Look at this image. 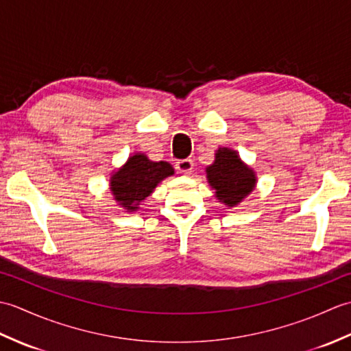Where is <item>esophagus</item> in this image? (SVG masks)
<instances>
[{"label":"esophagus","instance_id":"34e87169","mask_svg":"<svg viewBox=\"0 0 351 351\" xmlns=\"http://www.w3.org/2000/svg\"><path fill=\"white\" fill-rule=\"evenodd\" d=\"M193 166H195V164H193L191 160H180L176 162V170L182 175H190L193 171Z\"/></svg>","mask_w":351,"mask_h":351}]
</instances>
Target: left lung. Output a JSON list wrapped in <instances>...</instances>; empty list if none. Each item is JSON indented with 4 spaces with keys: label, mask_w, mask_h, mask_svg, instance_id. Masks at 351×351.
<instances>
[{
    "label": "left lung",
    "mask_w": 351,
    "mask_h": 351,
    "mask_svg": "<svg viewBox=\"0 0 351 351\" xmlns=\"http://www.w3.org/2000/svg\"><path fill=\"white\" fill-rule=\"evenodd\" d=\"M205 171L215 199L229 208L240 205L255 190L258 182L256 171L230 147H219L214 154V162L206 166Z\"/></svg>",
    "instance_id": "left-lung-1"
}]
</instances>
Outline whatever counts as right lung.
Returning <instances> with one entry per match:
<instances>
[{"label": "right lung", "instance_id": "obj_1", "mask_svg": "<svg viewBox=\"0 0 351 351\" xmlns=\"http://www.w3.org/2000/svg\"><path fill=\"white\" fill-rule=\"evenodd\" d=\"M175 175L167 161H152L143 152H136L119 169L111 171L110 191L119 206L134 213L146 197L154 193L161 181Z\"/></svg>", "mask_w": 351, "mask_h": 351}]
</instances>
